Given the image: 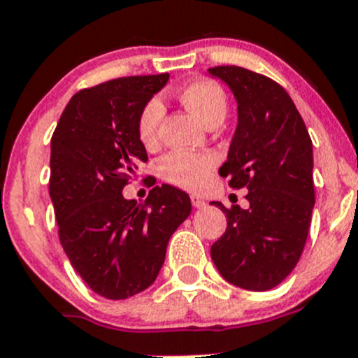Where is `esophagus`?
<instances>
[{
    "instance_id": "34e87169",
    "label": "esophagus",
    "mask_w": 358,
    "mask_h": 358,
    "mask_svg": "<svg viewBox=\"0 0 358 358\" xmlns=\"http://www.w3.org/2000/svg\"><path fill=\"white\" fill-rule=\"evenodd\" d=\"M192 203H193V207H196V209H202V207L207 206L206 200L200 199V196H196V195H192Z\"/></svg>"
}]
</instances>
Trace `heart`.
Masks as SVG:
<instances>
[{"label": "heart", "mask_w": 358, "mask_h": 358, "mask_svg": "<svg viewBox=\"0 0 358 358\" xmlns=\"http://www.w3.org/2000/svg\"><path fill=\"white\" fill-rule=\"evenodd\" d=\"M182 103L202 124L223 121L227 114V94L216 83L207 79L193 80L186 84L179 93ZM165 115V105L158 96H152L142 105L137 115L138 141L145 148H152L158 141V128ZM216 166V156L210 152L176 151L166 155L159 162V176L165 181L185 189L199 192L209 182Z\"/></svg>", "instance_id": "b5f03b06"}]
</instances>
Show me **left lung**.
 I'll use <instances>...</instances> for the list:
<instances>
[{"mask_svg":"<svg viewBox=\"0 0 358 358\" xmlns=\"http://www.w3.org/2000/svg\"><path fill=\"white\" fill-rule=\"evenodd\" d=\"M234 93L237 128L220 176L246 188V209H227V232L210 257L228 283L251 292L278 287L304 250L315 207L313 142L290 94L241 66L209 68Z\"/></svg>","mask_w":358,"mask_h":358,"instance_id":"8db88e82","label":"left lung"}]
</instances>
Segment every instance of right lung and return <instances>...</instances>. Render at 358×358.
Listing matches in <instances>:
<instances>
[{"instance_id":"right-lung-1","label":"right lung","mask_w":358,"mask_h":358,"mask_svg":"<svg viewBox=\"0 0 358 358\" xmlns=\"http://www.w3.org/2000/svg\"><path fill=\"white\" fill-rule=\"evenodd\" d=\"M169 83V73L122 77L71 96L50 141L49 193L59 241L77 274L112 301L155 283L166 244L192 213V200L170 185L145 203L122 188L148 152L137 135L142 105Z\"/></svg>"}]
</instances>
